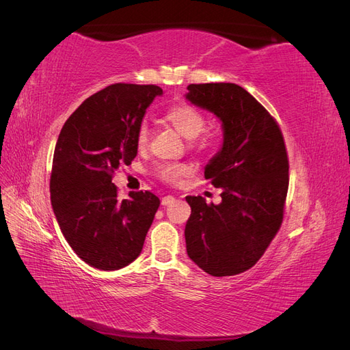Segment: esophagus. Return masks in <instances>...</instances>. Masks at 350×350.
<instances>
[{
	"mask_svg": "<svg viewBox=\"0 0 350 350\" xmlns=\"http://www.w3.org/2000/svg\"><path fill=\"white\" fill-rule=\"evenodd\" d=\"M174 201H175V197H174V196H165V197L162 198V206L172 204Z\"/></svg>",
	"mask_w": 350,
	"mask_h": 350,
	"instance_id": "34e87169",
	"label": "esophagus"
}]
</instances>
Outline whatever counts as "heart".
I'll return each instance as SVG.
<instances>
[{
	"mask_svg": "<svg viewBox=\"0 0 350 350\" xmlns=\"http://www.w3.org/2000/svg\"><path fill=\"white\" fill-rule=\"evenodd\" d=\"M165 120L171 124L179 134L185 137V139L191 140L197 137V140L191 144L194 149L200 152H206L213 146V134L204 133L203 135H200L206 129L207 120L204 113L198 108H196L194 105L187 102L172 105V107L166 111ZM147 144H149V126L146 124H142L139 133H137V147L143 150L146 149ZM189 172H191V167L187 163H162L156 167L154 174L161 181L166 184H176Z\"/></svg>",
	"mask_w": 350,
	"mask_h": 350,
	"instance_id": "b5f03b06",
	"label": "heart"
}]
</instances>
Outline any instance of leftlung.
I'll list each match as a JSON object with an SVG mask.
<instances>
[{"instance_id": "1", "label": "left lung", "mask_w": 350, "mask_h": 350, "mask_svg": "<svg viewBox=\"0 0 350 350\" xmlns=\"http://www.w3.org/2000/svg\"><path fill=\"white\" fill-rule=\"evenodd\" d=\"M187 99L213 112L225 140L204 178L221 188V203L188 196L187 252L211 276L250 270L279 232L289 187V159L278 121L234 83L189 84Z\"/></svg>"}]
</instances>
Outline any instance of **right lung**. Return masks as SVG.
<instances>
[{"mask_svg":"<svg viewBox=\"0 0 350 350\" xmlns=\"http://www.w3.org/2000/svg\"><path fill=\"white\" fill-rule=\"evenodd\" d=\"M162 89L115 83L74 111L58 135L51 203L72 251L99 270H118L140 256L161 200L150 191L120 200L115 169L137 156V133Z\"/></svg>","mask_w":350,"mask_h":350,"instance_id":"add662e5","label":"right lung"}]
</instances>
